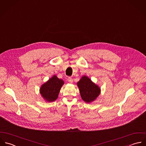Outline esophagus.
Wrapping results in <instances>:
<instances>
[{
    "instance_id": "obj_1",
    "label": "esophagus",
    "mask_w": 146,
    "mask_h": 146,
    "mask_svg": "<svg viewBox=\"0 0 146 146\" xmlns=\"http://www.w3.org/2000/svg\"><path fill=\"white\" fill-rule=\"evenodd\" d=\"M68 82H69V83H72L73 82V79H72L71 78L69 77V78H68Z\"/></svg>"
}]
</instances>
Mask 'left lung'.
Masks as SVG:
<instances>
[{"mask_svg":"<svg viewBox=\"0 0 146 146\" xmlns=\"http://www.w3.org/2000/svg\"><path fill=\"white\" fill-rule=\"evenodd\" d=\"M77 86L82 100L87 103L94 101L101 93V89L98 86L86 75L81 78L77 83Z\"/></svg>","mask_w":146,"mask_h":146,"instance_id":"obj_1","label":"left lung"}]
</instances>
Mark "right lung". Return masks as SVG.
Returning a JSON list of instances; mask_svg holds the SVG:
<instances>
[{
	"label": "right lung",
	"instance_id": "1",
	"mask_svg": "<svg viewBox=\"0 0 146 146\" xmlns=\"http://www.w3.org/2000/svg\"><path fill=\"white\" fill-rule=\"evenodd\" d=\"M64 83L62 79H59L54 75L41 86L40 93L46 101L53 102L58 98L60 90Z\"/></svg>",
	"mask_w": 146,
	"mask_h": 146
}]
</instances>
